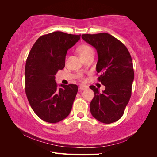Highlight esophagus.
Listing matches in <instances>:
<instances>
[{
  "mask_svg": "<svg viewBox=\"0 0 157 157\" xmlns=\"http://www.w3.org/2000/svg\"><path fill=\"white\" fill-rule=\"evenodd\" d=\"M87 88H88V87L86 86H84V85H80V86H79L80 90H84Z\"/></svg>",
  "mask_w": 157,
  "mask_h": 157,
  "instance_id": "34e87169",
  "label": "esophagus"
}]
</instances>
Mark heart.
Listing matches in <instances>:
<instances>
[{
    "instance_id": "heart-1",
    "label": "heart",
    "mask_w": 157,
    "mask_h": 157,
    "mask_svg": "<svg viewBox=\"0 0 157 157\" xmlns=\"http://www.w3.org/2000/svg\"><path fill=\"white\" fill-rule=\"evenodd\" d=\"M78 54H79L80 58H84V57L90 54L91 52H93V50L90 46H89L86 44H82V45H80L78 48ZM78 77L80 79L82 80V75H79L78 76Z\"/></svg>"
}]
</instances>
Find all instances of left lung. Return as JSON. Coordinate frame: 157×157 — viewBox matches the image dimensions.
I'll return each mask as SVG.
<instances>
[{"mask_svg": "<svg viewBox=\"0 0 157 157\" xmlns=\"http://www.w3.org/2000/svg\"><path fill=\"white\" fill-rule=\"evenodd\" d=\"M82 38L97 50L98 78L105 86L102 92L90 86L94 92L90 112L99 122L111 124L122 117L131 97L134 79L131 56L124 44L108 33L84 34Z\"/></svg>", "mask_w": 157, "mask_h": 157, "instance_id": "left-lung-1", "label": "left lung"}]
</instances>
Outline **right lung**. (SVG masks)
Listing matches in <instances>:
<instances>
[{
  "instance_id": "right-lung-1",
  "label": "right lung",
  "mask_w": 157,
  "mask_h": 157,
  "mask_svg": "<svg viewBox=\"0 0 157 157\" xmlns=\"http://www.w3.org/2000/svg\"><path fill=\"white\" fill-rule=\"evenodd\" d=\"M80 35L56 31L40 36L28 55L25 68V93L36 115L42 120L56 123L67 117L78 92L76 84H61L55 75L65 67L67 50Z\"/></svg>"
}]
</instances>
